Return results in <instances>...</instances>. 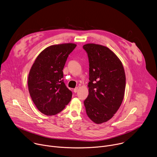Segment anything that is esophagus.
I'll list each match as a JSON object with an SVG mask.
<instances>
[{
	"mask_svg": "<svg viewBox=\"0 0 157 157\" xmlns=\"http://www.w3.org/2000/svg\"><path fill=\"white\" fill-rule=\"evenodd\" d=\"M78 91V87H76L74 89V92L75 93H77Z\"/></svg>",
	"mask_w": 157,
	"mask_h": 157,
	"instance_id": "obj_1",
	"label": "esophagus"
}]
</instances>
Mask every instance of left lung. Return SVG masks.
Here are the masks:
<instances>
[{"label":"left lung","mask_w":157,"mask_h":157,"mask_svg":"<svg viewBox=\"0 0 157 157\" xmlns=\"http://www.w3.org/2000/svg\"><path fill=\"white\" fill-rule=\"evenodd\" d=\"M89 63V95L84 104L89 118L97 124L110 120L119 109L125 93L123 64L109 48L95 43L83 45Z\"/></svg>","instance_id":"1"}]
</instances>
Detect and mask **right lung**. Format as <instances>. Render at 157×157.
<instances>
[{
    "label": "right lung",
    "instance_id": "right-lung-1",
    "mask_svg": "<svg viewBox=\"0 0 157 157\" xmlns=\"http://www.w3.org/2000/svg\"><path fill=\"white\" fill-rule=\"evenodd\" d=\"M76 47L72 43L51 45L38 55L32 66L29 91L35 106L43 114L60 113L71 99L72 92L63 82V70Z\"/></svg>",
    "mask_w": 157,
    "mask_h": 157
}]
</instances>
